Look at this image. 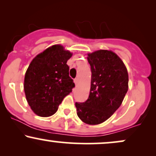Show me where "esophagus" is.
Returning <instances> with one entry per match:
<instances>
[{
  "instance_id": "1",
  "label": "esophagus",
  "mask_w": 156,
  "mask_h": 156,
  "mask_svg": "<svg viewBox=\"0 0 156 156\" xmlns=\"http://www.w3.org/2000/svg\"><path fill=\"white\" fill-rule=\"evenodd\" d=\"M74 83H75V84H76V85H77V84H78V78H75V79H74Z\"/></svg>"
}]
</instances>
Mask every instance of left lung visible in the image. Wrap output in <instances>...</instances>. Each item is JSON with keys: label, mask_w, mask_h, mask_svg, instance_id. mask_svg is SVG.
Here are the masks:
<instances>
[{"label": "left lung", "mask_w": 156, "mask_h": 156, "mask_svg": "<svg viewBox=\"0 0 156 156\" xmlns=\"http://www.w3.org/2000/svg\"><path fill=\"white\" fill-rule=\"evenodd\" d=\"M92 79L89 96L76 103L77 114L83 122L98 125L120 106L128 89V74L122 61L114 52L100 50L89 53Z\"/></svg>", "instance_id": "1"}]
</instances>
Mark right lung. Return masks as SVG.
<instances>
[{
  "label": "right lung",
  "instance_id": "add662e5",
  "mask_svg": "<svg viewBox=\"0 0 156 156\" xmlns=\"http://www.w3.org/2000/svg\"><path fill=\"white\" fill-rule=\"evenodd\" d=\"M72 55L62 45L55 44L37 55L28 66L24 79L25 94L32 111L39 117L54 114L75 87L67 64Z\"/></svg>",
  "mask_w": 156,
  "mask_h": 156
}]
</instances>
